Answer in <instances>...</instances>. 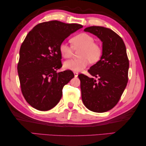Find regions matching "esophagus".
Here are the masks:
<instances>
[{"label":"esophagus","mask_w":146,"mask_h":146,"mask_svg":"<svg viewBox=\"0 0 146 146\" xmlns=\"http://www.w3.org/2000/svg\"><path fill=\"white\" fill-rule=\"evenodd\" d=\"M74 77H78V72H74Z\"/></svg>","instance_id":"esophagus-1"}]
</instances>
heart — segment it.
Listing matches in <instances>:
<instances>
[{
  "label": "heart",
  "mask_w": 146,
  "mask_h": 146,
  "mask_svg": "<svg viewBox=\"0 0 146 146\" xmlns=\"http://www.w3.org/2000/svg\"><path fill=\"white\" fill-rule=\"evenodd\" d=\"M72 46L65 42H61L59 52L64 58H70L73 55L74 49L81 48L79 59H71L64 63V67L72 71H81L85 68L89 62L96 63L100 60L102 50L100 45L94 42V38L87 33H81L71 39Z\"/></svg>",
  "instance_id": "heart-1"
}]
</instances>
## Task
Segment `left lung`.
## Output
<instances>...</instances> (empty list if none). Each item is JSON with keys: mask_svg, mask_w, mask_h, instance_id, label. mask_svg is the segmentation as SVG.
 I'll return each mask as SVG.
<instances>
[{"mask_svg": "<svg viewBox=\"0 0 146 146\" xmlns=\"http://www.w3.org/2000/svg\"><path fill=\"white\" fill-rule=\"evenodd\" d=\"M85 32L97 36L102 42L100 60L88 72L93 77L78 75L83 104L96 113L108 111L118 104L128 82L129 59L122 39L111 29L90 26Z\"/></svg>", "mask_w": 146, "mask_h": 146, "instance_id": "obj_1", "label": "left lung"}]
</instances>
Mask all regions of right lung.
I'll list each match as a JSON object with an SVG mask.
<instances>
[{
  "label": "right lung",
  "instance_id": "obj_1",
  "mask_svg": "<svg viewBox=\"0 0 146 146\" xmlns=\"http://www.w3.org/2000/svg\"><path fill=\"white\" fill-rule=\"evenodd\" d=\"M82 28L51 21L38 24L26 35L19 51L17 70L21 91L33 108L48 111L60 101L63 87L74 75L68 70L57 72L62 66L59 46Z\"/></svg>",
  "mask_w": 146,
  "mask_h": 146
}]
</instances>
